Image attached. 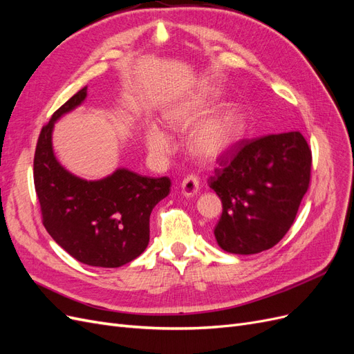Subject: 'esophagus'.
<instances>
[{"label": "esophagus", "mask_w": 354, "mask_h": 354, "mask_svg": "<svg viewBox=\"0 0 354 354\" xmlns=\"http://www.w3.org/2000/svg\"><path fill=\"white\" fill-rule=\"evenodd\" d=\"M181 190L186 196H194L199 190V177L195 174H189L181 181Z\"/></svg>", "instance_id": "34e87169"}]
</instances>
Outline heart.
<instances>
[{
    "label": "heart",
    "instance_id": "heart-1",
    "mask_svg": "<svg viewBox=\"0 0 354 354\" xmlns=\"http://www.w3.org/2000/svg\"><path fill=\"white\" fill-rule=\"evenodd\" d=\"M214 103H216V99L212 93L198 95V97L168 111L167 121L176 130H187L212 109ZM243 130L245 115L241 109L232 106L196 128L190 136V149L201 158L214 159L236 143L242 137ZM145 142L149 151L158 156L168 155L174 147L171 136L156 124H151L146 128Z\"/></svg>",
    "mask_w": 354,
    "mask_h": 354
}]
</instances>
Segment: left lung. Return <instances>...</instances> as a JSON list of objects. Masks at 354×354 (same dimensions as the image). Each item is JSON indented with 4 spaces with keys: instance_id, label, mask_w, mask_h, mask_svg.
<instances>
[{
    "instance_id": "1",
    "label": "left lung",
    "mask_w": 354,
    "mask_h": 354,
    "mask_svg": "<svg viewBox=\"0 0 354 354\" xmlns=\"http://www.w3.org/2000/svg\"><path fill=\"white\" fill-rule=\"evenodd\" d=\"M209 187L223 203L220 248L257 254L279 242L297 217L312 177V151L299 131L241 140L217 159Z\"/></svg>"
}]
</instances>
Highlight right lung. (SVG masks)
Instances as JSON below:
<instances>
[{
  "mask_svg": "<svg viewBox=\"0 0 354 354\" xmlns=\"http://www.w3.org/2000/svg\"><path fill=\"white\" fill-rule=\"evenodd\" d=\"M85 97L87 87L42 127L34 158L35 192L42 224L63 250L84 264L120 267L146 250L151 212L169 194L171 180L120 168L106 178L87 181L63 168L53 153V127Z\"/></svg>",
  "mask_w": 354,
  "mask_h": 354,
  "instance_id": "1",
  "label": "right lung"
}]
</instances>
